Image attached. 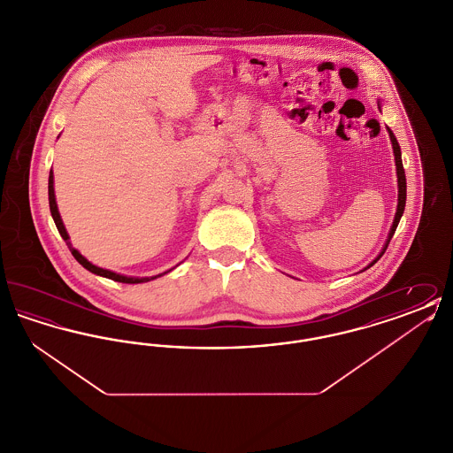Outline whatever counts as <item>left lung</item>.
<instances>
[{"mask_svg": "<svg viewBox=\"0 0 453 453\" xmlns=\"http://www.w3.org/2000/svg\"><path fill=\"white\" fill-rule=\"evenodd\" d=\"M388 137H390V142H392V150H394V157H395V172H397V188H399V194H397V211H395V217H394L392 227H390V231H388V241H386L384 250L380 251V255H379L377 258L373 259L366 268H370L372 265H375V263L380 259V257L386 253L388 242H390V239L394 236V233H395V229H397V224H399L401 217L404 214V207H406V174H404V166H403V159H401V148H399V142H397V139H395L394 132L388 129Z\"/></svg>", "mask_w": 453, "mask_h": 453, "instance_id": "1", "label": "left lung"}]
</instances>
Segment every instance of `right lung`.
Wrapping results in <instances>:
<instances>
[{
    "instance_id": "right-lung-1",
    "label": "right lung",
    "mask_w": 453,
    "mask_h": 453,
    "mask_svg": "<svg viewBox=\"0 0 453 453\" xmlns=\"http://www.w3.org/2000/svg\"><path fill=\"white\" fill-rule=\"evenodd\" d=\"M49 207H50V214H52V219H54V222H56V227H58V231H59V234L63 236V239L65 241V244H67V248H69V251H71V255L76 258V261L80 263V265H83L85 268H87L88 272H91V273H95V275H100V277H105V279H110V280L115 281H122V283H142V281H150L154 280V279H157V277H161V275H165V273H168V272H165V273H161V275H156V277H144V279H135V277H126V275H119V273H115V272H110V270H104V268H100V266H95L93 263H89L78 250H74L73 248V244H71V241H69V236H67V231H65V224H63V219L59 216V211H58V203H56V195H54V174H52V170H50V174H49Z\"/></svg>"
}]
</instances>
